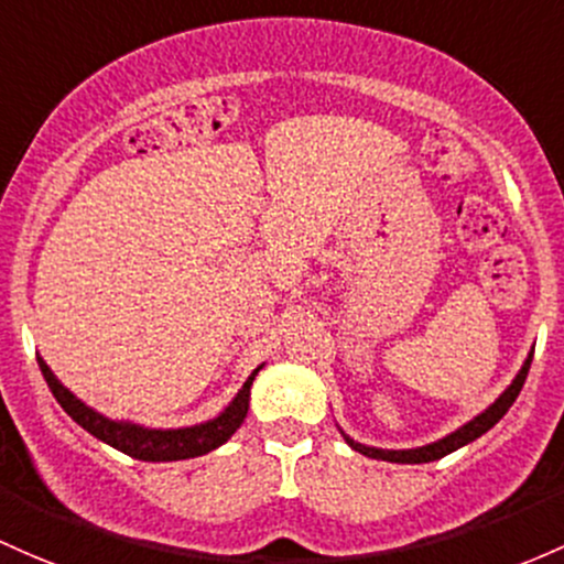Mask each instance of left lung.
Instances as JSON below:
<instances>
[{
	"label": "left lung",
	"instance_id": "8db88e82",
	"mask_svg": "<svg viewBox=\"0 0 564 564\" xmlns=\"http://www.w3.org/2000/svg\"><path fill=\"white\" fill-rule=\"evenodd\" d=\"M530 361H533V352L528 356V361H524V367L519 369V375L513 377V382L509 388H506L503 393L498 395V401L495 404L487 406L485 412L476 414L471 423H466L463 429H457L455 433H449V436L438 438V442L433 444H425V447H417V449H377V447H367V444H358L352 442L350 436H345V442L350 444L356 453L367 455V457H375V460H388V463H431V460H438V457L455 453V449L466 447V444H471L474 438H479L481 433H487L492 429L495 423H498L500 417H503L506 412H509V406L517 401L519 391H522L524 380H528V372H530Z\"/></svg>",
	"mask_w": 564,
	"mask_h": 564
}]
</instances>
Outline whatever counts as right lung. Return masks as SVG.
<instances>
[{
  "mask_svg": "<svg viewBox=\"0 0 564 564\" xmlns=\"http://www.w3.org/2000/svg\"><path fill=\"white\" fill-rule=\"evenodd\" d=\"M40 361L42 377L47 380V388H51L55 401L64 406V412L69 414L77 425H83L85 431L93 433L96 438L107 442L109 447L120 449V453L135 457V460L147 463H169V460H187V457L206 455L212 449L221 447L227 438L232 436L235 431L240 429V423L246 420V412H249V395H251V382L253 377L262 367H257L251 372L249 380L243 382L238 395L232 399V404L227 406L219 417L208 420V423L189 425V429H173V431H160V429H144V425L135 423H122V420H109L96 410H90L88 404L74 395L69 388H64L58 382V377L51 372L42 358Z\"/></svg>",
  "mask_w": 564,
  "mask_h": 564,
  "instance_id": "obj_1",
  "label": "right lung"
}]
</instances>
